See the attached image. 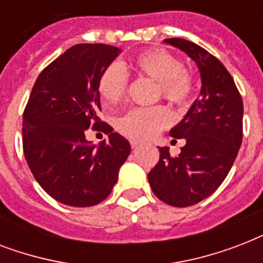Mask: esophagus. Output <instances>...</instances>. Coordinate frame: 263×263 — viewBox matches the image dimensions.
<instances>
[{"label": "esophagus", "instance_id": "esophagus-1", "mask_svg": "<svg viewBox=\"0 0 263 263\" xmlns=\"http://www.w3.org/2000/svg\"><path fill=\"white\" fill-rule=\"evenodd\" d=\"M140 142H138V140H131V147L132 148H138L140 146Z\"/></svg>", "mask_w": 263, "mask_h": 263}]
</instances>
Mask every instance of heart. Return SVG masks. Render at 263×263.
<instances>
[{"instance_id": "1", "label": "heart", "mask_w": 263, "mask_h": 263, "mask_svg": "<svg viewBox=\"0 0 263 263\" xmlns=\"http://www.w3.org/2000/svg\"><path fill=\"white\" fill-rule=\"evenodd\" d=\"M128 68L138 78L157 82L156 95L185 109L192 103L196 92L195 73L184 68L173 53L162 47H150L136 53ZM128 78L124 68L111 64L99 75L98 92L107 106L121 102L127 94ZM172 113L164 105L136 107L117 120V131L132 140H147L172 124Z\"/></svg>"}]
</instances>
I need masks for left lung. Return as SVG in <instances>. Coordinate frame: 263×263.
<instances>
[{
  "label": "left lung",
  "instance_id": "1",
  "mask_svg": "<svg viewBox=\"0 0 263 263\" xmlns=\"http://www.w3.org/2000/svg\"><path fill=\"white\" fill-rule=\"evenodd\" d=\"M165 42L185 51L202 78L200 97L171 131L185 140L177 157L160 147V161L148 172L154 195L175 208L199 203L220 187L232 168L243 139V99L220 60L187 39Z\"/></svg>",
  "mask_w": 263,
  "mask_h": 263
}]
</instances>
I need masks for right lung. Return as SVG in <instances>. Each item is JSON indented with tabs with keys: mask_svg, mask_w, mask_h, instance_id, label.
Listing matches in <instances>:
<instances>
[{
	"mask_svg": "<svg viewBox=\"0 0 263 263\" xmlns=\"http://www.w3.org/2000/svg\"><path fill=\"white\" fill-rule=\"evenodd\" d=\"M120 53L103 43H80L47 65L23 113V152L35 180L61 203H101L129 156L125 138L101 121L99 75ZM91 126L109 135L98 149L85 139Z\"/></svg>",
	"mask_w": 263,
	"mask_h": 263,
	"instance_id": "1",
	"label": "right lung"
}]
</instances>
